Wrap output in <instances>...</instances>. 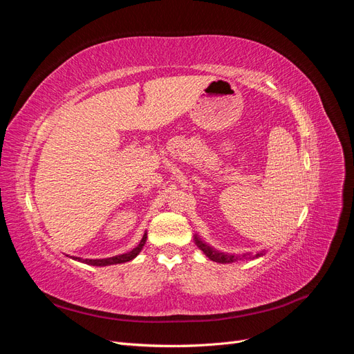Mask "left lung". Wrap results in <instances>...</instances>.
I'll use <instances>...</instances> for the list:
<instances>
[{
	"instance_id": "left-lung-1",
	"label": "left lung",
	"mask_w": 354,
	"mask_h": 354,
	"mask_svg": "<svg viewBox=\"0 0 354 354\" xmlns=\"http://www.w3.org/2000/svg\"><path fill=\"white\" fill-rule=\"evenodd\" d=\"M195 243L198 245V248L201 251H203V254H205L209 260L216 261V263H233V261H238V260H254V259H259V257H263L264 255V251H260L257 254H252V252H245V254H241V255H234V254H224V252H220L217 250H214L212 246H209L208 243L203 242L198 234H195Z\"/></svg>"
}]
</instances>
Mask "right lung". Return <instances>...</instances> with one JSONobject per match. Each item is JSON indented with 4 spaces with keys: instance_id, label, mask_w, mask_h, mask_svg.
Masks as SVG:
<instances>
[{
    "instance_id": "obj_1",
    "label": "right lung",
    "mask_w": 354,
    "mask_h": 354,
    "mask_svg": "<svg viewBox=\"0 0 354 354\" xmlns=\"http://www.w3.org/2000/svg\"><path fill=\"white\" fill-rule=\"evenodd\" d=\"M146 239H147V234L145 233L143 238L140 241V243H138L136 248H133L130 252H125V254H121V255H115V257H109V259H95V260H90V259H80V257H73V260H78L81 263H85V264H90V266H99V267H103V266H112V264H121V263H127L133 259H136V257L138 255V252H140L143 250V246L146 243Z\"/></svg>"
}]
</instances>
